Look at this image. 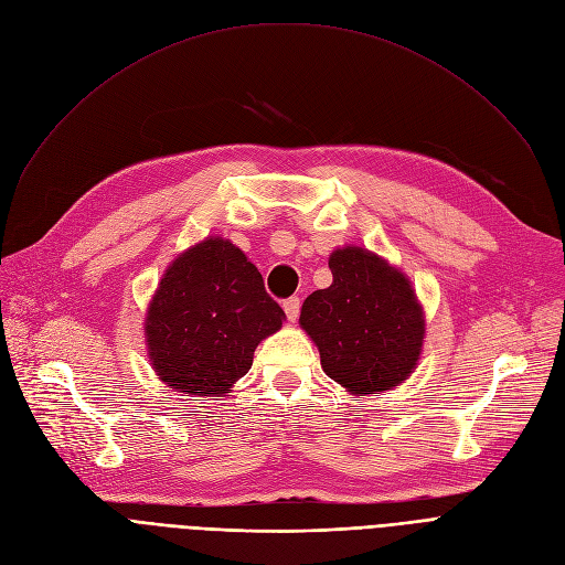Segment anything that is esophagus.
<instances>
[{
  "label": "esophagus",
  "mask_w": 565,
  "mask_h": 565,
  "mask_svg": "<svg viewBox=\"0 0 565 565\" xmlns=\"http://www.w3.org/2000/svg\"><path fill=\"white\" fill-rule=\"evenodd\" d=\"M281 307H284V313L288 320H295L300 316V298H288V300H284Z\"/></svg>",
  "instance_id": "1"
}]
</instances>
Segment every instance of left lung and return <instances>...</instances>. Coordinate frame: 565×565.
Masks as SVG:
<instances>
[{
	"instance_id": "left-lung-1",
	"label": "left lung",
	"mask_w": 565,
	"mask_h": 565,
	"mask_svg": "<svg viewBox=\"0 0 565 565\" xmlns=\"http://www.w3.org/2000/svg\"><path fill=\"white\" fill-rule=\"evenodd\" d=\"M330 270L332 286L313 290L300 313L322 371L354 394L396 387L417 364L426 332L409 281L360 247L337 249Z\"/></svg>"
}]
</instances>
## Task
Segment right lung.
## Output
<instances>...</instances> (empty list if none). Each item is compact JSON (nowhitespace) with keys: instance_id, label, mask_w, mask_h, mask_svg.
Here are the masks:
<instances>
[{"instance_id":"right-lung-1","label":"right lung","mask_w":565,"mask_h":565,"mask_svg":"<svg viewBox=\"0 0 565 565\" xmlns=\"http://www.w3.org/2000/svg\"><path fill=\"white\" fill-rule=\"evenodd\" d=\"M281 320L284 311L267 295L256 265L228 241L207 237L162 277L146 316L148 354L169 387L226 394Z\"/></svg>"}]
</instances>
